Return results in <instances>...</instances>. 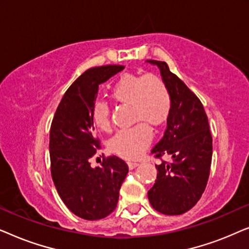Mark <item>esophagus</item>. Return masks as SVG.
<instances>
[{
	"label": "esophagus",
	"instance_id": "1",
	"mask_svg": "<svg viewBox=\"0 0 249 249\" xmlns=\"http://www.w3.org/2000/svg\"><path fill=\"white\" fill-rule=\"evenodd\" d=\"M138 165V163L137 162H128V166H129V169H130V170H132V169H135L136 168V166H137Z\"/></svg>",
	"mask_w": 249,
	"mask_h": 249
}]
</instances>
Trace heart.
<instances>
[{"mask_svg": "<svg viewBox=\"0 0 249 249\" xmlns=\"http://www.w3.org/2000/svg\"><path fill=\"white\" fill-rule=\"evenodd\" d=\"M111 97L119 104L129 105L132 121L142 122L118 131L110 141L111 151L124 159H137L152 141V130L147 124L159 127L169 118L172 98L168 85L155 73H125L114 84ZM91 119L101 131L110 130V107L107 102L97 101L93 105Z\"/></svg>", "mask_w": 249, "mask_h": 249, "instance_id": "1", "label": "heart"}]
</instances>
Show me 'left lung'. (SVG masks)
<instances>
[{
    "label": "left lung",
    "mask_w": 249,
    "mask_h": 249,
    "mask_svg": "<svg viewBox=\"0 0 249 249\" xmlns=\"http://www.w3.org/2000/svg\"><path fill=\"white\" fill-rule=\"evenodd\" d=\"M160 68L172 98L164 135L152 148L158 177L148 190L151 205L165 215H179L196 205L206 188L212 162V135L199 98L172 73L163 61L147 60Z\"/></svg>",
    "instance_id": "1"
}]
</instances>
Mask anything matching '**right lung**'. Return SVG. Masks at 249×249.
Wrapping results in <instances>:
<instances>
[{
	"mask_svg": "<svg viewBox=\"0 0 249 249\" xmlns=\"http://www.w3.org/2000/svg\"><path fill=\"white\" fill-rule=\"evenodd\" d=\"M124 69V66L108 64L85 71L64 93L51 124L53 182L68 209L85 220L104 219L113 212L129 170L115 155L103 156L96 168H91L89 162L101 148L91 119L98 85Z\"/></svg>",
	"mask_w": 249,
	"mask_h": 249,
	"instance_id": "add662e5",
	"label": "right lung"
}]
</instances>
